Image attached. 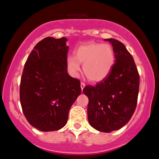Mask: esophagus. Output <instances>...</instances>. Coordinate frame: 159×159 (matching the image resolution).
<instances>
[{
  "label": "esophagus",
  "instance_id": "34e87169",
  "mask_svg": "<svg viewBox=\"0 0 159 159\" xmlns=\"http://www.w3.org/2000/svg\"><path fill=\"white\" fill-rule=\"evenodd\" d=\"M84 87H85V84H84V83H81L80 84V88H81V89H84Z\"/></svg>",
  "mask_w": 159,
  "mask_h": 159
}]
</instances>
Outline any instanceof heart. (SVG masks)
I'll list each match as a JSON object with an SVG mask.
<instances>
[{
	"mask_svg": "<svg viewBox=\"0 0 159 159\" xmlns=\"http://www.w3.org/2000/svg\"><path fill=\"white\" fill-rule=\"evenodd\" d=\"M116 56L113 48L108 43L89 42L77 48L74 57L66 59V67L70 75L77 77L83 64L85 76L92 82H99L106 78L115 64Z\"/></svg>",
	"mask_w": 159,
	"mask_h": 159,
	"instance_id": "obj_1",
	"label": "heart"
}]
</instances>
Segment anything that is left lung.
I'll return each instance as SVG.
<instances>
[{
    "label": "left lung",
    "instance_id": "left-lung-1",
    "mask_svg": "<svg viewBox=\"0 0 159 159\" xmlns=\"http://www.w3.org/2000/svg\"><path fill=\"white\" fill-rule=\"evenodd\" d=\"M111 43L116 61L107 76L95 86L83 90L88 97L89 124L102 132L123 127L132 117L137 106L139 75L134 60L125 45L116 39H105Z\"/></svg>",
    "mask_w": 159,
    "mask_h": 159
}]
</instances>
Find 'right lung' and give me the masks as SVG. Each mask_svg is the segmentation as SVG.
I'll list each match as a JSON object with an SVG mask.
<instances>
[{"label":"right lung","mask_w":159,"mask_h":159,"mask_svg":"<svg viewBox=\"0 0 159 159\" xmlns=\"http://www.w3.org/2000/svg\"><path fill=\"white\" fill-rule=\"evenodd\" d=\"M67 40L49 36L40 40L24 67L20 104L28 122L41 131L64 127L71 105L81 93L80 81L67 73Z\"/></svg>","instance_id":"1"}]
</instances>
